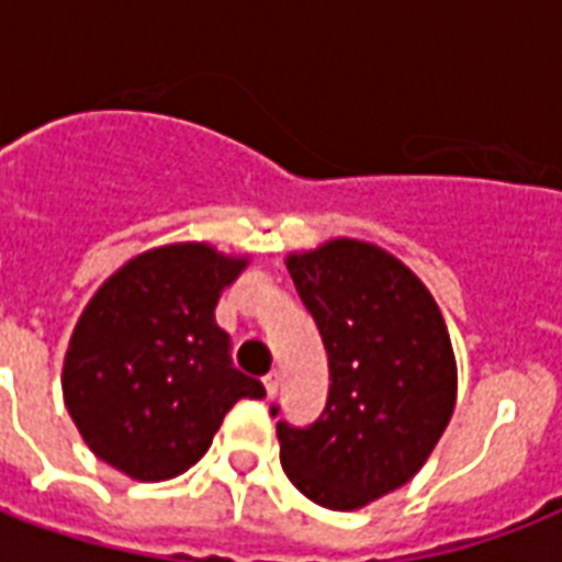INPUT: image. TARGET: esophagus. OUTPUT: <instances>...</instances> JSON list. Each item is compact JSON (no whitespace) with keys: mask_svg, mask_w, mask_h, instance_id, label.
I'll return each mask as SVG.
<instances>
[{"mask_svg":"<svg viewBox=\"0 0 562 562\" xmlns=\"http://www.w3.org/2000/svg\"><path fill=\"white\" fill-rule=\"evenodd\" d=\"M262 384H265V391H268V396H273V393H277V387H280V373H277V370H271V373L262 379Z\"/></svg>","mask_w":562,"mask_h":562,"instance_id":"34e87169","label":"esophagus"}]
</instances>
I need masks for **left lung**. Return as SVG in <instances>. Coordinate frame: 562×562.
I'll use <instances>...</instances> for the list:
<instances>
[{
  "mask_svg": "<svg viewBox=\"0 0 562 562\" xmlns=\"http://www.w3.org/2000/svg\"><path fill=\"white\" fill-rule=\"evenodd\" d=\"M289 273L333 384L315 423H277L282 470L315 505L356 510L408 484L449 426L452 341L426 285L379 247L338 238L289 256Z\"/></svg>",
  "mask_w": 562,
  "mask_h": 562,
  "instance_id": "obj_1",
  "label": "left lung"
}]
</instances>
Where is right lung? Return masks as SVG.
<instances>
[{
    "instance_id": "obj_1",
    "label": "right lung",
    "mask_w": 562,
    "mask_h": 562,
    "mask_svg": "<svg viewBox=\"0 0 562 562\" xmlns=\"http://www.w3.org/2000/svg\"><path fill=\"white\" fill-rule=\"evenodd\" d=\"M245 259L206 245L136 256L83 308L64 361V400L92 452L136 481L187 472L238 400L265 387L233 368L215 303Z\"/></svg>"
}]
</instances>
